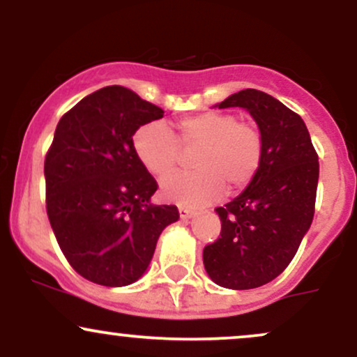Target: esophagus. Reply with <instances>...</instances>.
<instances>
[{"instance_id": "1", "label": "esophagus", "mask_w": 357, "mask_h": 357, "mask_svg": "<svg viewBox=\"0 0 357 357\" xmlns=\"http://www.w3.org/2000/svg\"><path fill=\"white\" fill-rule=\"evenodd\" d=\"M179 216H181V220H190V218H195L196 213L192 210H188V208L181 206V208H179Z\"/></svg>"}]
</instances>
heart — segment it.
<instances>
[{
  "label": "heart",
  "mask_w": 357,
  "mask_h": 357,
  "mask_svg": "<svg viewBox=\"0 0 357 357\" xmlns=\"http://www.w3.org/2000/svg\"><path fill=\"white\" fill-rule=\"evenodd\" d=\"M178 139L161 122L141 126L134 134V151L142 166L154 176L169 173L184 149L199 147L192 159L195 173H173L162 178L159 190L167 202L199 208L216 202L225 192L241 190L252 183L261 159L264 139L250 122H240L233 114L202 112L176 122Z\"/></svg>",
  "instance_id": "obj_1"
}]
</instances>
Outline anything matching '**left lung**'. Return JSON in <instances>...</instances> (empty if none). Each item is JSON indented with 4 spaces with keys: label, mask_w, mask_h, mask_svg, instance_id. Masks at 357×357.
<instances>
[{
    "label": "left lung",
    "mask_w": 357,
    "mask_h": 357,
    "mask_svg": "<svg viewBox=\"0 0 357 357\" xmlns=\"http://www.w3.org/2000/svg\"><path fill=\"white\" fill-rule=\"evenodd\" d=\"M216 107L248 110L264 139V159L252 183L215 210L221 233L204 247L203 264L216 285L257 289L284 272L309 231L319 158L302 117L261 90H240Z\"/></svg>",
    "instance_id": "left-lung-1"
}]
</instances>
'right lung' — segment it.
Returning a JSON list of instances; mask_svg holds the SVG:
<instances>
[{"label": "right lung", "mask_w": 357, "mask_h": 357, "mask_svg": "<svg viewBox=\"0 0 357 357\" xmlns=\"http://www.w3.org/2000/svg\"><path fill=\"white\" fill-rule=\"evenodd\" d=\"M165 110L109 85L60 119L45 158L47 213L68 264L105 287L139 280L159 235L179 218L174 204H151L158 183L139 161L132 136Z\"/></svg>", "instance_id": "obj_1"}]
</instances>
